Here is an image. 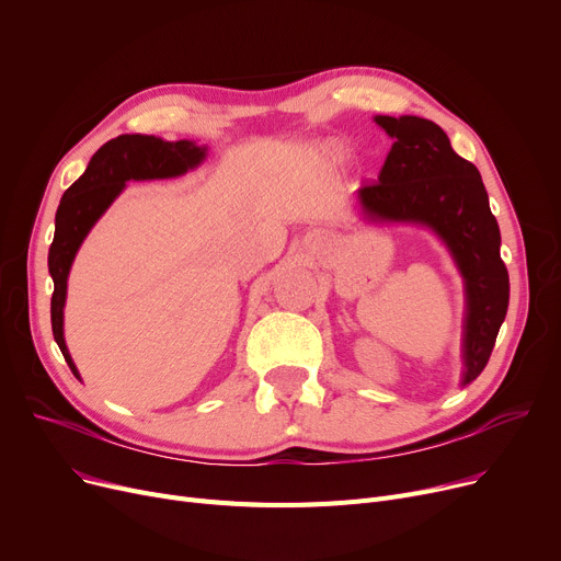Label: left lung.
<instances>
[{
	"mask_svg": "<svg viewBox=\"0 0 561 561\" xmlns=\"http://www.w3.org/2000/svg\"><path fill=\"white\" fill-rule=\"evenodd\" d=\"M396 142L375 184L357 191L370 222H416L444 241L463 277V379L486 366L510 305V275L500 259V229L480 170L461 159L436 123L419 115H377Z\"/></svg>",
	"mask_w": 561,
	"mask_h": 561,
	"instance_id": "1",
	"label": "left lung"
}]
</instances>
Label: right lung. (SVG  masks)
Segmentation results:
<instances>
[{"label":"right lung","instance_id":"right-lung-1","mask_svg":"<svg viewBox=\"0 0 561 561\" xmlns=\"http://www.w3.org/2000/svg\"><path fill=\"white\" fill-rule=\"evenodd\" d=\"M204 157L206 147H197L193 140L168 142L157 136L123 134L104 142L85 172L64 193L56 211V229L47 263L54 279L51 332L75 377H79V373L64 339V307L70 265L79 245L129 180H170V176H180L191 168H197Z\"/></svg>","mask_w":561,"mask_h":561}]
</instances>
